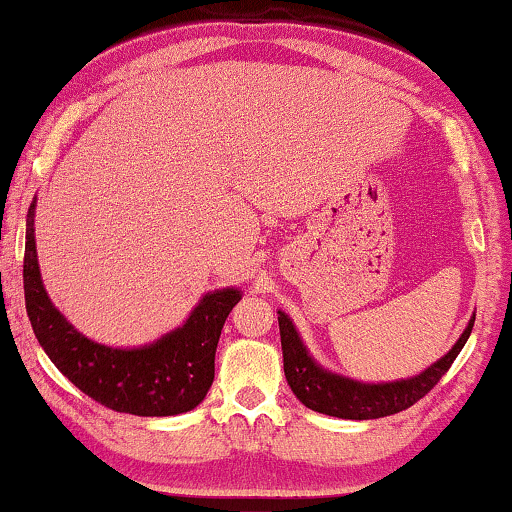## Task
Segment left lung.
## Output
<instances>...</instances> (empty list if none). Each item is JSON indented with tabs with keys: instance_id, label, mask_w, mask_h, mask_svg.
<instances>
[{
	"instance_id": "obj_1",
	"label": "left lung",
	"mask_w": 512,
	"mask_h": 512,
	"mask_svg": "<svg viewBox=\"0 0 512 512\" xmlns=\"http://www.w3.org/2000/svg\"><path fill=\"white\" fill-rule=\"evenodd\" d=\"M473 322L475 315H471L457 343L417 376L390 380V383H364V380L341 376L315 362L290 315L278 311L287 385L306 408L322 415L341 417V420H378V417L401 413L420 401L448 373L464 343L469 341Z\"/></svg>"
}]
</instances>
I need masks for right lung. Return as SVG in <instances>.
<instances>
[{
    "instance_id": "add662e5",
    "label": "right lung",
    "mask_w": 512,
    "mask_h": 512,
    "mask_svg": "<svg viewBox=\"0 0 512 512\" xmlns=\"http://www.w3.org/2000/svg\"><path fill=\"white\" fill-rule=\"evenodd\" d=\"M34 213L37 197L27 211L25 229V306L50 362L78 390L118 413L167 417L197 408L213 385L215 348L227 315L243 297L239 287L206 292L181 327L153 343L136 348L97 343L57 311L43 287Z\"/></svg>"
}]
</instances>
